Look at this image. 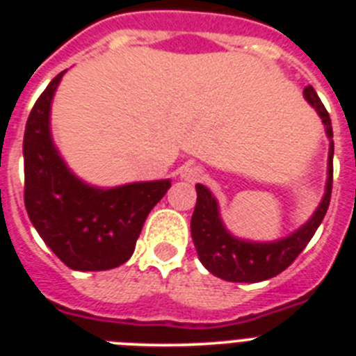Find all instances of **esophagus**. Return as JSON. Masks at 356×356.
<instances>
[{
	"instance_id": "34e87169",
	"label": "esophagus",
	"mask_w": 356,
	"mask_h": 356,
	"mask_svg": "<svg viewBox=\"0 0 356 356\" xmlns=\"http://www.w3.org/2000/svg\"><path fill=\"white\" fill-rule=\"evenodd\" d=\"M203 176V168L201 165H185L181 169V178H185L187 181H196Z\"/></svg>"
}]
</instances>
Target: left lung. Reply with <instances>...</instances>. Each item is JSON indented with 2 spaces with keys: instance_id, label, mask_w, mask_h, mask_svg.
Returning a JSON list of instances; mask_svg holds the SVG:
<instances>
[{
  "instance_id": "8db88e82",
  "label": "left lung",
  "mask_w": 356,
  "mask_h": 356,
  "mask_svg": "<svg viewBox=\"0 0 356 356\" xmlns=\"http://www.w3.org/2000/svg\"><path fill=\"white\" fill-rule=\"evenodd\" d=\"M307 102L317 110L326 127V134L330 137V155H328V184L326 194L321 201L319 209L314 217L303 228H300L291 237L271 244H257V242H244L232 237L222 226L217 212V203L210 191L203 185H196V207H194L193 219H191V234H193L194 246L200 254L201 264L217 278L226 282H262L285 271L298 254L307 248L310 238L317 232L319 225L326 216L330 207L333 185V130L332 119L328 110L321 103L319 96L312 85L305 87L303 90Z\"/></svg>"
}]
</instances>
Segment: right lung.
Masks as SVG:
<instances>
[{
  "label": "right lung",
  "instance_id": "right-lung-1",
  "mask_svg": "<svg viewBox=\"0 0 356 356\" xmlns=\"http://www.w3.org/2000/svg\"><path fill=\"white\" fill-rule=\"evenodd\" d=\"M62 74L40 94L23 140L24 207L49 250L76 271H106L131 257L151 209L171 181L94 188L72 176L49 135V105Z\"/></svg>",
  "mask_w": 356,
  "mask_h": 356
}]
</instances>
